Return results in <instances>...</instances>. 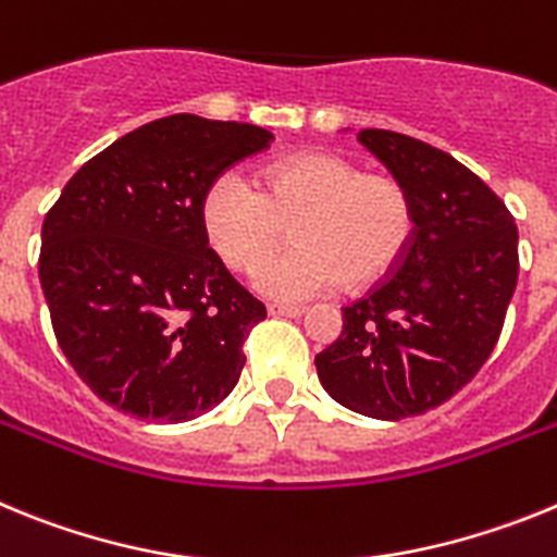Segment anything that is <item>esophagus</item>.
Returning <instances> with one entry per match:
<instances>
[{
    "instance_id": "34e87169",
    "label": "esophagus",
    "mask_w": 557,
    "mask_h": 557,
    "mask_svg": "<svg viewBox=\"0 0 557 557\" xmlns=\"http://www.w3.org/2000/svg\"><path fill=\"white\" fill-rule=\"evenodd\" d=\"M302 313H306L302 306H277V302L269 306V317H302Z\"/></svg>"
}]
</instances>
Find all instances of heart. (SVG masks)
Masks as SVG:
<instances>
[{
	"mask_svg": "<svg viewBox=\"0 0 557 557\" xmlns=\"http://www.w3.org/2000/svg\"><path fill=\"white\" fill-rule=\"evenodd\" d=\"M292 224V246L265 260L255 288L306 302L345 283L370 288L398 269L414 235V201L398 178L361 173L350 159L306 151L265 164L258 187L224 171L198 201V226L221 260L251 272Z\"/></svg>",
	"mask_w": 557,
	"mask_h": 557,
	"instance_id": "obj_1",
	"label": "heart"
}]
</instances>
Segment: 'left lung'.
<instances>
[{"mask_svg":"<svg viewBox=\"0 0 557 557\" xmlns=\"http://www.w3.org/2000/svg\"><path fill=\"white\" fill-rule=\"evenodd\" d=\"M359 143L409 190L414 235L393 277L342 308L345 325L317 372L352 412L400 420L459 393L493 352L519 280V230L446 151L381 128Z\"/></svg>","mask_w":557,"mask_h":557,"instance_id":"1","label":"left lung"}]
</instances>
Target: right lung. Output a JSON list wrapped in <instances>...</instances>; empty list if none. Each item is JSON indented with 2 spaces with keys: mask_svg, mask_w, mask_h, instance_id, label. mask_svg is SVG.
<instances>
[{
  "mask_svg": "<svg viewBox=\"0 0 557 557\" xmlns=\"http://www.w3.org/2000/svg\"><path fill=\"white\" fill-rule=\"evenodd\" d=\"M269 143L249 123L153 120L89 159L47 212L38 280L58 345L120 412L185 423L238 384L265 308L207 246L198 201Z\"/></svg>",
  "mask_w": 557,
  "mask_h": 557,
  "instance_id": "obj_1",
  "label": "right lung"
}]
</instances>
